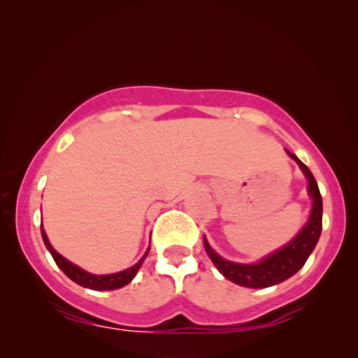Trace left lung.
Instances as JSON below:
<instances>
[{
	"label": "left lung",
	"mask_w": 358,
	"mask_h": 358,
	"mask_svg": "<svg viewBox=\"0 0 358 358\" xmlns=\"http://www.w3.org/2000/svg\"><path fill=\"white\" fill-rule=\"evenodd\" d=\"M287 154L297 162L303 174H306L308 180V196L312 197L310 217H308L306 226L302 227V231L289 244L255 264H237L222 259L209 245V242L204 239L206 252L214 262V266L219 268V272L226 279L237 285L249 287V289H266V287L280 284V282L292 277L295 272L301 271L303 264L307 262L308 255L315 249L317 242H319L322 232V196L319 186H317V180L312 176L310 169L303 164L301 159L289 151H287Z\"/></svg>",
	"instance_id": "obj_1"
}]
</instances>
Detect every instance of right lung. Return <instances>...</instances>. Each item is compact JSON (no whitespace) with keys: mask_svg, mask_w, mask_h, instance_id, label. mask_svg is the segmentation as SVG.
Instances as JSON below:
<instances>
[{"mask_svg":"<svg viewBox=\"0 0 358 358\" xmlns=\"http://www.w3.org/2000/svg\"><path fill=\"white\" fill-rule=\"evenodd\" d=\"M41 236H43V241H44V245H46V249L50 250L52 259H55L56 266L63 271L66 275L69 277L73 282H76L81 287H86V289H91V290H114V289H121V287H124L129 284V282L134 279L136 273H138L139 267L143 266L145 255L149 252V247L148 250H145V254L141 257V260L138 264H134V266L126 268V271H121V272H116V273H106V275H96V273H90L86 271H83L81 267H78L76 264L69 262L68 259H64L63 255L57 254L55 249H52V245L50 244V239H48L46 232H44V229L41 226Z\"/></svg>","mask_w":358,"mask_h":358,"instance_id":"1","label":"right lung"}]
</instances>
